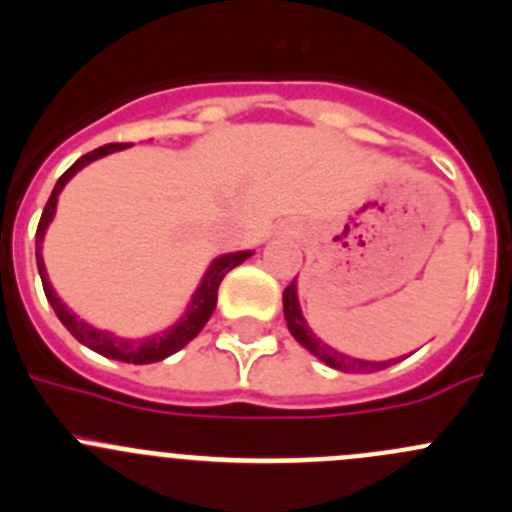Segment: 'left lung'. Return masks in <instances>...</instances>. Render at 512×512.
Returning <instances> with one entry per match:
<instances>
[{"label": "left lung", "instance_id": "obj_1", "mask_svg": "<svg viewBox=\"0 0 512 512\" xmlns=\"http://www.w3.org/2000/svg\"><path fill=\"white\" fill-rule=\"evenodd\" d=\"M282 310H285V320H287V330H290V335L295 337V340L300 342L305 350H310L317 360L325 362L327 367H332V370L377 372V370H385V367H390V365H395V362L403 360V357H390V360H362V357L345 355V352L335 350L332 345L322 342L320 337L310 330L305 315H302L300 297H297V280H292L290 285H287V290L282 292Z\"/></svg>", "mask_w": 512, "mask_h": 512}]
</instances>
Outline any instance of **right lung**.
Instances as JSON below:
<instances>
[{
    "label": "right lung",
    "instance_id": "obj_1",
    "mask_svg": "<svg viewBox=\"0 0 512 512\" xmlns=\"http://www.w3.org/2000/svg\"><path fill=\"white\" fill-rule=\"evenodd\" d=\"M124 147H130V145L97 147V150H92L89 155L79 157V160L74 162V165L69 167L62 177H59L57 185H54V190H52V195H49L47 207H44L42 220H39V227H37V270H39V277H42L44 295H47L49 305H52V310L57 312V317L62 320V325L67 327V330L72 332V335L77 337L82 345H87L89 350L99 352V355L109 357V360L132 362V365H147V362H160V360H165V357L175 355L177 350H182L187 342H192L197 335H200V330L207 325V320L212 317V312H215L217 287H220L222 277H225L230 270H235L237 265H242V262H245L247 257L255 255V252L240 250V252H227V255L215 257V260L210 262V267L205 270V275H202L200 285H197V290H195V295H192L190 305H187L185 315H182L175 325L167 327V330H162V332H155V335L137 337V340H132V337H119L109 330H99V327L89 325L87 320H82L79 315H74V312L64 305L62 297L54 292L52 282H49V277H47V267H44V257H42L44 235H47L49 222L54 220L59 192L64 190V185H67V182L72 180L79 170H82V167H87L89 162L99 160V157L112 155V152L124 150Z\"/></svg>",
    "mask_w": 512,
    "mask_h": 512
}]
</instances>
